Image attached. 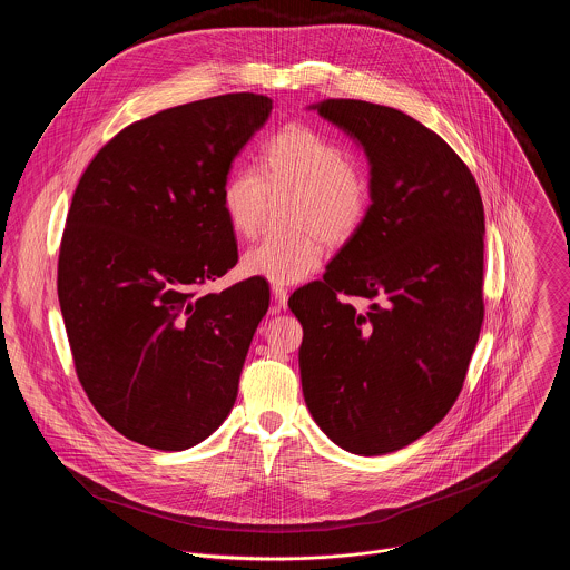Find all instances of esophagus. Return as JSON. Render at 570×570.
Returning a JSON list of instances; mask_svg holds the SVG:
<instances>
[{
    "mask_svg": "<svg viewBox=\"0 0 570 570\" xmlns=\"http://www.w3.org/2000/svg\"><path fill=\"white\" fill-rule=\"evenodd\" d=\"M272 294H274V303L278 305V307H285L287 305V287H283V285H272Z\"/></svg>",
    "mask_w": 570,
    "mask_h": 570,
    "instance_id": "1",
    "label": "esophagus"
}]
</instances>
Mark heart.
Here are the masks:
<instances>
[{
  "label": "heart",
  "instance_id": "heart-1",
  "mask_svg": "<svg viewBox=\"0 0 570 570\" xmlns=\"http://www.w3.org/2000/svg\"><path fill=\"white\" fill-rule=\"evenodd\" d=\"M296 190L289 217L298 226L272 233L245 252L244 272L276 285H294L314 274L325 256V239L348 242L371 208V179L348 149L325 131L292 122L272 134L258 168L242 164L222 186V208L239 237L261 228L269 190Z\"/></svg>",
  "mask_w": 570,
  "mask_h": 570
}]
</instances>
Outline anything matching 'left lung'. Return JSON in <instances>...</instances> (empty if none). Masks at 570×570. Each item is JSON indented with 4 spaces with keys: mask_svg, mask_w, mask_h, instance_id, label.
<instances>
[{
    "mask_svg": "<svg viewBox=\"0 0 570 570\" xmlns=\"http://www.w3.org/2000/svg\"><path fill=\"white\" fill-rule=\"evenodd\" d=\"M316 107L364 147L373 204L323 281L289 298L303 395L335 445L377 456L432 430L463 389L485 316L483 199L468 164L404 111Z\"/></svg>",
    "mask_w": 570,
    "mask_h": 570,
    "instance_id": "left-lung-1",
    "label": "left lung"
}]
</instances>
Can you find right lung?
<instances>
[{
    "mask_svg": "<svg viewBox=\"0 0 570 570\" xmlns=\"http://www.w3.org/2000/svg\"><path fill=\"white\" fill-rule=\"evenodd\" d=\"M269 111L252 91L158 111L116 134L75 190L57 272L75 368L98 414L147 448H193L235 406L269 287H202L239 261L222 186Z\"/></svg>",
    "mask_w": 570,
    "mask_h": 570,
    "instance_id": "obj_1",
    "label": "right lung"
}]
</instances>
